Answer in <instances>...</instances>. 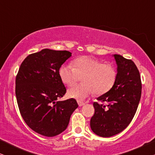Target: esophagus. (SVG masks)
I'll list each match as a JSON object with an SVG mask.
<instances>
[{"mask_svg":"<svg viewBox=\"0 0 155 155\" xmlns=\"http://www.w3.org/2000/svg\"><path fill=\"white\" fill-rule=\"evenodd\" d=\"M78 105H79V107H82V106L85 104V103L82 102V101H78Z\"/></svg>","mask_w":155,"mask_h":155,"instance_id":"34e87169","label":"esophagus"}]
</instances>
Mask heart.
I'll return each mask as SVG.
<instances>
[{
	"label": "heart",
	"mask_w": 155,
	"mask_h": 155,
	"mask_svg": "<svg viewBox=\"0 0 155 155\" xmlns=\"http://www.w3.org/2000/svg\"><path fill=\"white\" fill-rule=\"evenodd\" d=\"M59 75L63 83L72 86L82 76L81 84L69 89V97L83 101L94 94L101 95L113 87L117 78L115 67L110 63H102L99 59L90 56H81L73 61V65L63 64L59 69Z\"/></svg>",
	"instance_id": "obj_1"
}]
</instances>
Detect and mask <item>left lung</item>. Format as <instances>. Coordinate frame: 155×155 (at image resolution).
<instances>
[{"instance_id": "obj_1", "label": "left lung", "mask_w": 155, "mask_h": 155, "mask_svg": "<svg viewBox=\"0 0 155 155\" xmlns=\"http://www.w3.org/2000/svg\"><path fill=\"white\" fill-rule=\"evenodd\" d=\"M117 65V78L113 87L94 102V114L90 127L95 134L109 137L124 130L137 111L141 97L142 83L138 69L133 61L114 54Z\"/></svg>"}]
</instances>
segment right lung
<instances>
[{
    "label": "right lung",
    "mask_w": 155,
    "mask_h": 155,
    "mask_svg": "<svg viewBox=\"0 0 155 155\" xmlns=\"http://www.w3.org/2000/svg\"><path fill=\"white\" fill-rule=\"evenodd\" d=\"M72 56L48 48L29 55L16 76L15 94L21 116L31 129L46 137L63 132L78 107L75 99L57 101L66 92L59 69Z\"/></svg>",
    "instance_id": "right-lung-1"
}]
</instances>
